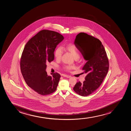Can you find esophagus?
Here are the masks:
<instances>
[{
  "mask_svg": "<svg viewBox=\"0 0 131 131\" xmlns=\"http://www.w3.org/2000/svg\"><path fill=\"white\" fill-rule=\"evenodd\" d=\"M63 76L64 77H66V78H70L71 77V76H69V75H68L63 74Z\"/></svg>",
  "mask_w": 131,
  "mask_h": 131,
  "instance_id": "34e87169",
  "label": "esophagus"
}]
</instances>
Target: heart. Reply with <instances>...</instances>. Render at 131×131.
<instances>
[{
	"label": "heart",
	"mask_w": 131,
	"mask_h": 131,
	"mask_svg": "<svg viewBox=\"0 0 131 131\" xmlns=\"http://www.w3.org/2000/svg\"><path fill=\"white\" fill-rule=\"evenodd\" d=\"M65 49L70 52L75 59H77L79 57V53L78 48L75 45L73 44H69L65 46ZM63 52L61 48H58L55 51L54 56L56 59L60 60L62 57ZM63 69L67 71H70L74 68V66L70 65H65L63 67Z\"/></svg>",
	"instance_id": "heart-1"
}]
</instances>
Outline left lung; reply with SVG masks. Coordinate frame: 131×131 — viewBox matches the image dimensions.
Listing matches in <instances>:
<instances>
[{
    "instance_id": "left-lung-1",
    "label": "left lung",
    "mask_w": 131,
    "mask_h": 131,
    "mask_svg": "<svg viewBox=\"0 0 131 131\" xmlns=\"http://www.w3.org/2000/svg\"><path fill=\"white\" fill-rule=\"evenodd\" d=\"M74 44L87 61L82 69L87 75L83 83L77 82L73 90L78 94L86 96L94 93L102 83L109 69L108 58L101 41L91 35L80 33Z\"/></svg>"
}]
</instances>
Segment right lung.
Instances as JSON below:
<instances>
[{
  "label": "right lung",
  "mask_w": 131,
  "mask_h": 131,
  "mask_svg": "<svg viewBox=\"0 0 131 131\" xmlns=\"http://www.w3.org/2000/svg\"><path fill=\"white\" fill-rule=\"evenodd\" d=\"M64 39L63 35L54 31L42 30L27 42L20 60V68L26 83L35 91L46 95L56 90L61 75L46 71V63L54 58L57 45Z\"/></svg>",
  "instance_id": "1"
}]
</instances>
